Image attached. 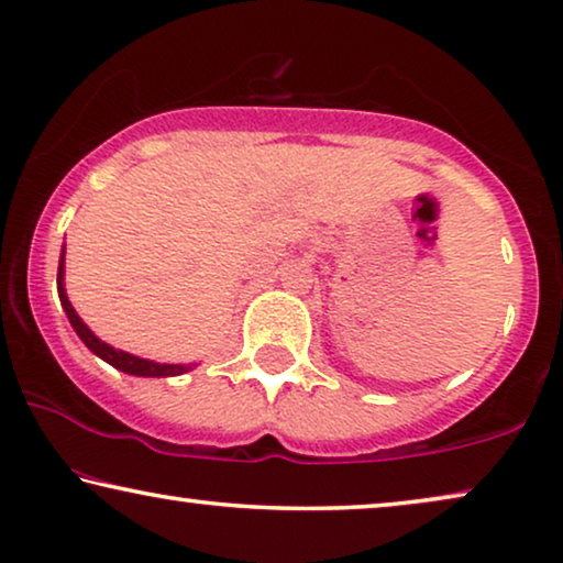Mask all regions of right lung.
I'll list each match as a JSON object with an SVG mask.
<instances>
[{
	"label": "right lung",
	"mask_w": 563,
	"mask_h": 563,
	"mask_svg": "<svg viewBox=\"0 0 563 563\" xmlns=\"http://www.w3.org/2000/svg\"><path fill=\"white\" fill-rule=\"evenodd\" d=\"M63 267H66V247L60 252V263H58V296H60V306L63 311H66L70 327L78 334V339L89 346V350L101 357L104 362L112 364V367L126 372V375H137V377H176V375H184V372L194 369V364H161V362H150V360H140L134 357V354H126L122 350H114V346H109L107 342H101V339L93 334V331L86 327V323L78 319V313L74 311V306H70V300L66 296V288H63Z\"/></svg>",
	"instance_id": "right-lung-1"
}]
</instances>
